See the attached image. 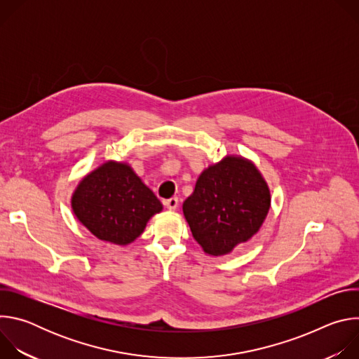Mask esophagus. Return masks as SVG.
I'll list each match as a JSON object with an SVG mask.
<instances>
[{"instance_id":"obj_1","label":"esophagus","mask_w":359,"mask_h":359,"mask_svg":"<svg viewBox=\"0 0 359 359\" xmlns=\"http://www.w3.org/2000/svg\"><path fill=\"white\" fill-rule=\"evenodd\" d=\"M163 203H165V206H166L169 210H176V209H177V204H179V200H177V197H170V198L165 200Z\"/></svg>"}]
</instances>
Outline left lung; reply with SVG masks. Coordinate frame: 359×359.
I'll return each instance as SVG.
<instances>
[{"mask_svg": "<svg viewBox=\"0 0 359 359\" xmlns=\"http://www.w3.org/2000/svg\"><path fill=\"white\" fill-rule=\"evenodd\" d=\"M270 201L269 186L255 166L230 156L198 176L183 213L203 250L223 255L259 231Z\"/></svg>", "mask_w": 359, "mask_h": 359, "instance_id": "1", "label": "left lung"}]
</instances>
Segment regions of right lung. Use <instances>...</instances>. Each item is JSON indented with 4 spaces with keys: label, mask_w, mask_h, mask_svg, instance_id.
Returning <instances> with one entry per match:
<instances>
[{
    "label": "right lung",
    "mask_w": 359,
    "mask_h": 359,
    "mask_svg": "<svg viewBox=\"0 0 359 359\" xmlns=\"http://www.w3.org/2000/svg\"><path fill=\"white\" fill-rule=\"evenodd\" d=\"M162 203L130 166L107 162L85 176L72 196L78 220L99 240L126 245L137 238Z\"/></svg>",
    "instance_id": "add662e5"
}]
</instances>
